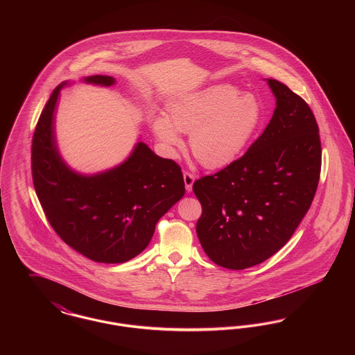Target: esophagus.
Instances as JSON below:
<instances>
[{"label":"esophagus","instance_id":"obj_1","mask_svg":"<svg viewBox=\"0 0 355 355\" xmlns=\"http://www.w3.org/2000/svg\"><path fill=\"white\" fill-rule=\"evenodd\" d=\"M184 181H185V187L187 191H191L193 184H194V175L189 171L184 173Z\"/></svg>","mask_w":355,"mask_h":355}]
</instances>
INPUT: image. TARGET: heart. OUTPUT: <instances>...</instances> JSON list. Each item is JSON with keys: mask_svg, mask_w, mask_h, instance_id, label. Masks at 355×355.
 <instances>
[{"mask_svg": "<svg viewBox=\"0 0 355 355\" xmlns=\"http://www.w3.org/2000/svg\"><path fill=\"white\" fill-rule=\"evenodd\" d=\"M169 119L154 116L152 129L170 153L182 149L181 133L190 135V150L203 168L223 169L248 149L263 121V107L253 94L216 84L178 96L168 106Z\"/></svg>", "mask_w": 355, "mask_h": 355, "instance_id": "b5f03b06", "label": "heart"}]
</instances>
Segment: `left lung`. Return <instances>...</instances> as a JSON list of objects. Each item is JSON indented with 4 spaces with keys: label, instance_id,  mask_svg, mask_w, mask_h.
<instances>
[{
    "label": "left lung",
    "instance_id": "obj_1",
    "mask_svg": "<svg viewBox=\"0 0 355 355\" xmlns=\"http://www.w3.org/2000/svg\"><path fill=\"white\" fill-rule=\"evenodd\" d=\"M275 109L239 159L197 180L202 205L197 236L218 266L242 270L277 253L310 209L321 173V139L309 105L268 78Z\"/></svg>",
    "mask_w": 355,
    "mask_h": 355
}]
</instances>
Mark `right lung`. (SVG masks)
I'll use <instances>...</instances> for the list:
<instances>
[{
    "label": "right lung",
    "mask_w": 355,
    "mask_h": 355,
    "mask_svg": "<svg viewBox=\"0 0 355 355\" xmlns=\"http://www.w3.org/2000/svg\"><path fill=\"white\" fill-rule=\"evenodd\" d=\"M86 84L112 86L110 76H89ZM51 93L35 126L32 173L37 197L51 227L65 243L101 263H122L142 253L155 223L185 194L181 168L154 154L142 141L117 166L81 174L62 159L55 139V107Z\"/></svg>",
    "instance_id": "add662e5"
}]
</instances>
